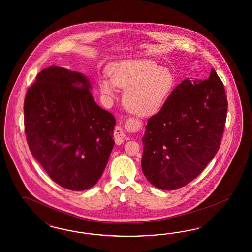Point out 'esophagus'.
<instances>
[{"instance_id": "34e87169", "label": "esophagus", "mask_w": 252, "mask_h": 252, "mask_svg": "<svg viewBox=\"0 0 252 252\" xmlns=\"http://www.w3.org/2000/svg\"><path fill=\"white\" fill-rule=\"evenodd\" d=\"M114 136H115V139H117V140H121V139L126 137V134H125L124 130H123L121 127L116 126L115 129V133H114Z\"/></svg>"}]
</instances>
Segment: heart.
I'll return each instance as SVG.
<instances>
[{
  "label": "heart",
  "instance_id": "b5f03b06",
  "mask_svg": "<svg viewBox=\"0 0 252 252\" xmlns=\"http://www.w3.org/2000/svg\"><path fill=\"white\" fill-rule=\"evenodd\" d=\"M110 78L101 76L99 91L111 102L116 96V87L124 89L123 103L126 110L139 116L158 113L165 104L175 87V76L153 60H122L112 63Z\"/></svg>",
  "mask_w": 252,
  "mask_h": 252
}]
</instances>
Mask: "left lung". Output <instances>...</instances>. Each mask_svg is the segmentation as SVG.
Here are the masks:
<instances>
[{
    "instance_id": "left-lung-1",
    "label": "left lung",
    "mask_w": 252,
    "mask_h": 252,
    "mask_svg": "<svg viewBox=\"0 0 252 252\" xmlns=\"http://www.w3.org/2000/svg\"><path fill=\"white\" fill-rule=\"evenodd\" d=\"M226 113L223 84L214 69L205 80L184 79L146 125L141 167L147 180L163 190L190 183L218 152Z\"/></svg>"
}]
</instances>
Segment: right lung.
I'll return each mask as SVG.
<instances>
[{
  "instance_id": "right-lung-1",
  "label": "right lung",
  "mask_w": 252,
  "mask_h": 252,
  "mask_svg": "<svg viewBox=\"0 0 252 252\" xmlns=\"http://www.w3.org/2000/svg\"><path fill=\"white\" fill-rule=\"evenodd\" d=\"M92 89L82 73L52 65L38 73L24 102L33 157L70 190L96 185L115 145V117L96 103Z\"/></svg>"
}]
</instances>
